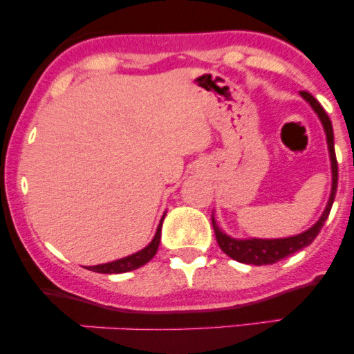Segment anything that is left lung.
<instances>
[{
	"mask_svg": "<svg viewBox=\"0 0 354 354\" xmlns=\"http://www.w3.org/2000/svg\"><path fill=\"white\" fill-rule=\"evenodd\" d=\"M299 95L303 96L308 103L311 104V108L315 109V113L323 123L324 133H326V141H328V149H330V160H331V173H333V183H331V194L330 200H328L326 208H324L323 214L310 230L303 231L301 234H296V236L290 238H278V239H259V238H250V239H236L231 238L225 231L219 230V226L214 221V218H211L213 221L214 234H216V241L221 251L225 254H228L230 258L236 259L239 263H246V265H273V263L279 261V259L286 258V256L295 254L296 251L303 250L308 245H311L313 239L318 236V233L323 228L324 221L328 219L330 214L333 201L336 196V188H338V161H336V153H335V135H333V126L331 120L328 118L326 111L323 106L313 98L308 91H301Z\"/></svg>",
	"mask_w": 354,
	"mask_h": 354,
	"instance_id": "left-lung-1",
	"label": "left lung"
}]
</instances>
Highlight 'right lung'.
<instances>
[{"label": "right lung", "instance_id": "1", "mask_svg": "<svg viewBox=\"0 0 354 354\" xmlns=\"http://www.w3.org/2000/svg\"><path fill=\"white\" fill-rule=\"evenodd\" d=\"M163 218H165V214H163ZM163 218H161L160 226H158L156 234H154V238L151 239V243H149V245L146 246V248H143V250L138 251V253H135V254L126 256V258L116 259V261L104 263V265L88 266V270L89 271H95V273L118 274V273H126V271L138 270V268H141L143 265H146V263H148L149 259H151L153 256L156 254L158 246H160V241H161V225H163Z\"/></svg>", "mask_w": 354, "mask_h": 354}]
</instances>
